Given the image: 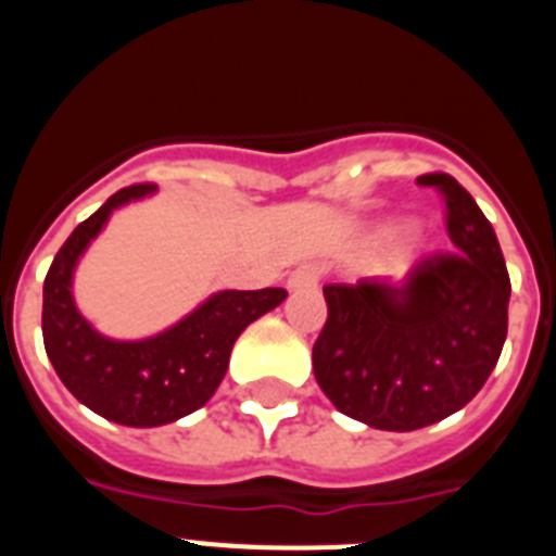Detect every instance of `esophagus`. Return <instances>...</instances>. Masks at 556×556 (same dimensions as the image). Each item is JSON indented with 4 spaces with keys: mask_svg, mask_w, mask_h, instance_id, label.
I'll return each mask as SVG.
<instances>
[{
    "mask_svg": "<svg viewBox=\"0 0 556 556\" xmlns=\"http://www.w3.org/2000/svg\"><path fill=\"white\" fill-rule=\"evenodd\" d=\"M323 278V267L320 264H301V267H294L292 275H289V289H306V287H317V281Z\"/></svg>",
    "mask_w": 556,
    "mask_h": 556,
    "instance_id": "1",
    "label": "esophagus"
}]
</instances>
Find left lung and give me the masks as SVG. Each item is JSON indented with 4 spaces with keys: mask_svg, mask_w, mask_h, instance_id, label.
<instances>
[{
    "mask_svg": "<svg viewBox=\"0 0 556 556\" xmlns=\"http://www.w3.org/2000/svg\"><path fill=\"white\" fill-rule=\"evenodd\" d=\"M440 191L456 250L420 255L401 287H323L328 317L314 378L342 415L372 429L415 431L454 415L484 387L507 339L509 273L490 219L445 172Z\"/></svg>",
    "mask_w": 556,
    "mask_h": 556,
    "instance_id": "left-lung-1",
    "label": "left lung"
}]
</instances>
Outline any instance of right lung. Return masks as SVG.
Segmentation results:
<instances>
[{
    "mask_svg": "<svg viewBox=\"0 0 556 556\" xmlns=\"http://www.w3.org/2000/svg\"><path fill=\"white\" fill-rule=\"evenodd\" d=\"M150 191L155 184L119 189L72 230L43 281L41 314L43 348L66 390L105 420L136 429L172 424L200 409L225 378L239 333L287 298V289L278 287L219 292L159 337L141 342L100 337L75 308L72 273L108 214Z\"/></svg>",
    "mask_w": 556,
    "mask_h": 556,
    "instance_id": "right-lung-1",
    "label": "right lung"
}]
</instances>
